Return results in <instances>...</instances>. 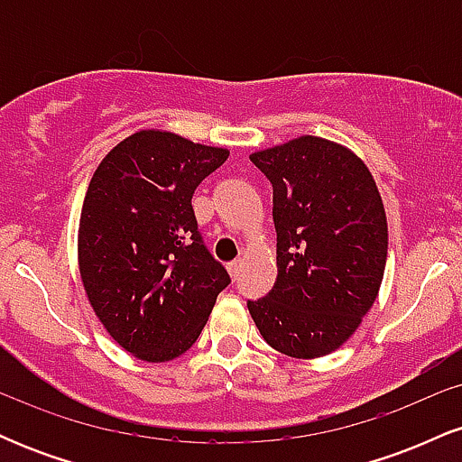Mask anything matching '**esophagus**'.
Segmentation results:
<instances>
[{"label":"esophagus","mask_w":462,"mask_h":462,"mask_svg":"<svg viewBox=\"0 0 462 462\" xmlns=\"http://www.w3.org/2000/svg\"><path fill=\"white\" fill-rule=\"evenodd\" d=\"M241 269H243V263L241 261H232L230 264H227V273H230L232 278H238Z\"/></svg>","instance_id":"1"}]
</instances>
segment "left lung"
Returning a JSON list of instances; mask_svg holds the SVG:
<instances>
[{"instance_id": "obj_1", "label": "left lung", "mask_w": 462, "mask_h": 462, "mask_svg": "<svg viewBox=\"0 0 462 462\" xmlns=\"http://www.w3.org/2000/svg\"><path fill=\"white\" fill-rule=\"evenodd\" d=\"M249 161L273 187V289L247 301L263 338L291 358H319L356 332L383 284L389 227L380 190L346 145L298 136Z\"/></svg>"}]
</instances>
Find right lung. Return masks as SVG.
Returning a JSON list of instances; mask_svg holds the SVG:
<instances>
[{
    "label": "right lung",
    "mask_w": 462,
    "mask_h": 462,
    "mask_svg": "<svg viewBox=\"0 0 462 462\" xmlns=\"http://www.w3.org/2000/svg\"><path fill=\"white\" fill-rule=\"evenodd\" d=\"M227 156L173 132L139 130L106 153L84 195V291L106 332L145 363L187 352L230 284L190 206L201 180Z\"/></svg>",
    "instance_id": "obj_1"
}]
</instances>
